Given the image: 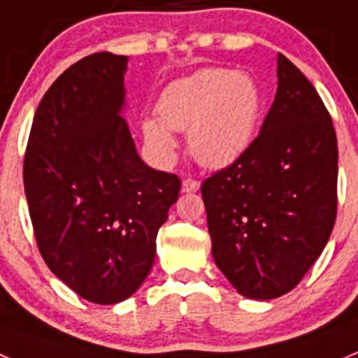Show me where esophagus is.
Instances as JSON below:
<instances>
[{"mask_svg": "<svg viewBox=\"0 0 358 358\" xmlns=\"http://www.w3.org/2000/svg\"><path fill=\"white\" fill-rule=\"evenodd\" d=\"M199 188H201V182L195 181V179H189L188 177V179L182 181V192H185V194H195Z\"/></svg>", "mask_w": 358, "mask_h": 358, "instance_id": "obj_1", "label": "esophagus"}]
</instances>
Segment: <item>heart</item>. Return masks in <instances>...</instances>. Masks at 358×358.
I'll list each match as a JSON object with an SVG mask.
<instances>
[{"label": "heart", "instance_id": "heart-1", "mask_svg": "<svg viewBox=\"0 0 358 358\" xmlns=\"http://www.w3.org/2000/svg\"><path fill=\"white\" fill-rule=\"evenodd\" d=\"M159 120H145L148 143L163 154L176 145L172 131H188L189 152L210 169L235 163L251 147L262 115L255 78L229 69H202L170 84L157 102Z\"/></svg>", "mask_w": 358, "mask_h": 358}]
</instances>
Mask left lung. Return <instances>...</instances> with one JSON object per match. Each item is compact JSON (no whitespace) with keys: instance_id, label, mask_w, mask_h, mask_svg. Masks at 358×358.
Masks as SVG:
<instances>
[{"instance_id":"obj_1","label":"left lung","mask_w":358,"mask_h":358,"mask_svg":"<svg viewBox=\"0 0 358 358\" xmlns=\"http://www.w3.org/2000/svg\"><path fill=\"white\" fill-rule=\"evenodd\" d=\"M337 136L315 87L278 55V91L251 147L202 182L211 255L238 294L290 292L337 217Z\"/></svg>"}]
</instances>
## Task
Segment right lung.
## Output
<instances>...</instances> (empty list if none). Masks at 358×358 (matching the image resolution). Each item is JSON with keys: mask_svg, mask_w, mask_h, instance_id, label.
<instances>
[{"mask_svg": "<svg viewBox=\"0 0 358 358\" xmlns=\"http://www.w3.org/2000/svg\"><path fill=\"white\" fill-rule=\"evenodd\" d=\"M127 57L69 66L41 100L23 179L41 256L78 296L115 305L140 289L181 179L143 163L123 120Z\"/></svg>", "mask_w": 358, "mask_h": 358, "instance_id": "1", "label": "right lung"}]
</instances>
